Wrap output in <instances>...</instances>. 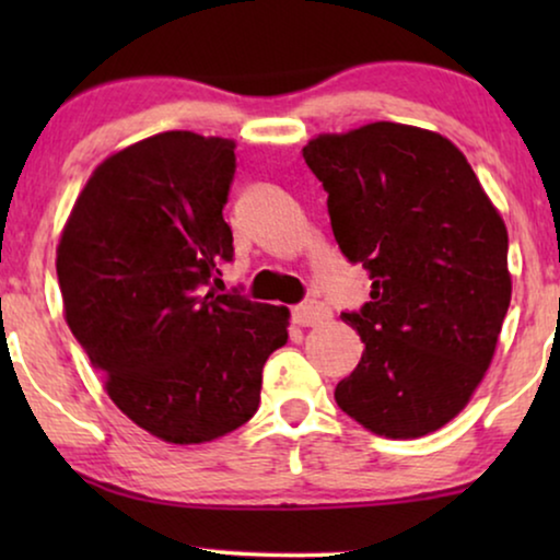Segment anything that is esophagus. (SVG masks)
<instances>
[{"instance_id":"1","label":"esophagus","mask_w":560,"mask_h":560,"mask_svg":"<svg viewBox=\"0 0 560 560\" xmlns=\"http://www.w3.org/2000/svg\"><path fill=\"white\" fill-rule=\"evenodd\" d=\"M326 318H328V311L316 301L301 303L293 308V320L298 326H318V324H324Z\"/></svg>"}]
</instances>
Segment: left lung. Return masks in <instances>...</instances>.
<instances>
[{"mask_svg":"<svg viewBox=\"0 0 560 560\" xmlns=\"http://www.w3.org/2000/svg\"><path fill=\"white\" fill-rule=\"evenodd\" d=\"M324 183L341 255L372 278L341 318L362 336L339 408L387 439L439 431L464 410L508 316V229L462 150L428 129L374 121L303 148Z\"/></svg>","mask_w":560,"mask_h":560,"instance_id":"1","label":"left lung"}]
</instances>
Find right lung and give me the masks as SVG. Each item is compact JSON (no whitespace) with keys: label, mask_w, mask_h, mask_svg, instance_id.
I'll use <instances>...</instances> for the list:
<instances>
[{"label":"right lung","mask_w":560,"mask_h":560,"mask_svg":"<svg viewBox=\"0 0 560 560\" xmlns=\"http://www.w3.org/2000/svg\"><path fill=\"white\" fill-rule=\"evenodd\" d=\"M234 142L163 132L104 160L58 244L66 320L129 420L171 443L232 433L257 412L288 308L206 293L234 259L224 206Z\"/></svg>","instance_id":"1"}]
</instances>
